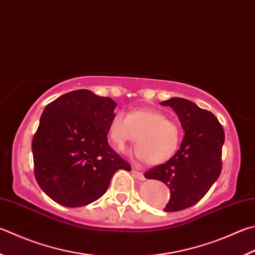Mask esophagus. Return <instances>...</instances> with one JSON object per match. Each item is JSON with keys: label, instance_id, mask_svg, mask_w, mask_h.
I'll return each mask as SVG.
<instances>
[{"label": "esophagus", "instance_id": "esophagus-1", "mask_svg": "<svg viewBox=\"0 0 255 255\" xmlns=\"http://www.w3.org/2000/svg\"><path fill=\"white\" fill-rule=\"evenodd\" d=\"M132 175L135 176L136 178L140 179V180H143V179H145V176H143V174H142V173H140V172H138V170L132 169Z\"/></svg>", "mask_w": 255, "mask_h": 255}]
</instances>
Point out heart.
Segmentation results:
<instances>
[{
  "mask_svg": "<svg viewBox=\"0 0 255 255\" xmlns=\"http://www.w3.org/2000/svg\"><path fill=\"white\" fill-rule=\"evenodd\" d=\"M136 134L135 154L150 165L163 164L172 158L180 141L177 124L159 110L138 108L128 115L118 112L110 119L108 136L117 150L125 151L128 142L135 141Z\"/></svg>",
  "mask_w": 255,
  "mask_h": 255,
  "instance_id": "1",
  "label": "heart"
}]
</instances>
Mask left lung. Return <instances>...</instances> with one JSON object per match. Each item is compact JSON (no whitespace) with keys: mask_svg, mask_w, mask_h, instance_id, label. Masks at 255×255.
<instances>
[{"mask_svg":"<svg viewBox=\"0 0 255 255\" xmlns=\"http://www.w3.org/2000/svg\"><path fill=\"white\" fill-rule=\"evenodd\" d=\"M160 105L177 114L185 136L172 158L143 176L169 188L170 198L164 211L177 212L195 205L219 178L225 136L215 116L192 101L174 97Z\"/></svg>","mask_w":255,"mask_h":255,"instance_id":"obj_1","label":"left lung"}]
</instances>
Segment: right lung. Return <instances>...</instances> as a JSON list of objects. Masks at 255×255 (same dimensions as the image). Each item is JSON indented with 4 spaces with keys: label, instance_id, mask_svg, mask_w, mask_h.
Returning a JSON list of instances; mask_svg holds the SVG:
<instances>
[{
    "label": "right lung",
    "instance_id": "obj_1",
    "mask_svg": "<svg viewBox=\"0 0 255 255\" xmlns=\"http://www.w3.org/2000/svg\"><path fill=\"white\" fill-rule=\"evenodd\" d=\"M117 107L108 97L79 89L43 110L32 140L39 186L58 204L79 207L104 195L118 169L131 167L109 146L107 132Z\"/></svg>",
    "mask_w": 255,
    "mask_h": 255
}]
</instances>
